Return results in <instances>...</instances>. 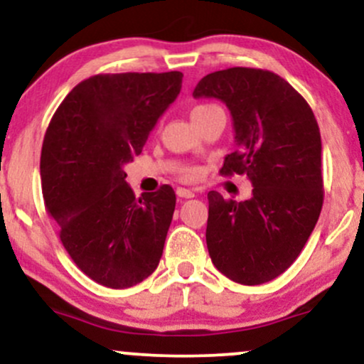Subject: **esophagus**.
Instances as JSON below:
<instances>
[{"instance_id": "1", "label": "esophagus", "mask_w": 364, "mask_h": 364, "mask_svg": "<svg viewBox=\"0 0 364 364\" xmlns=\"http://www.w3.org/2000/svg\"><path fill=\"white\" fill-rule=\"evenodd\" d=\"M176 193L178 196H181V198H193L195 196V191L190 190V188H178Z\"/></svg>"}]
</instances>
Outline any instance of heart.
<instances>
[{
	"label": "heart",
	"mask_w": 364,
	"mask_h": 364,
	"mask_svg": "<svg viewBox=\"0 0 364 364\" xmlns=\"http://www.w3.org/2000/svg\"><path fill=\"white\" fill-rule=\"evenodd\" d=\"M214 107H217V106H214V104H200V106H196L195 109L191 111V118H193V116H196V114H202V112L214 109ZM196 174H198V171H196V169H188L185 173V176L191 179V178H196Z\"/></svg>",
	"instance_id": "obj_1"
}]
</instances>
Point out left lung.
I'll return each mask as SVG.
<instances>
[{
	"label": "left lung",
	"mask_w": 364,
	"mask_h": 364,
	"mask_svg": "<svg viewBox=\"0 0 364 364\" xmlns=\"http://www.w3.org/2000/svg\"><path fill=\"white\" fill-rule=\"evenodd\" d=\"M193 95L229 107L237 150L225 157L220 174H246L253 185L245 202L208 191L212 263L245 286L272 281L299 257L323 205L315 114L282 77L260 68L208 73Z\"/></svg>",
	"instance_id": "8db88e82"
}]
</instances>
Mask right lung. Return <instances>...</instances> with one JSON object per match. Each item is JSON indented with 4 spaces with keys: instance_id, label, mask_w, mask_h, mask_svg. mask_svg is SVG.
Here are the masks:
<instances>
[{
    "instance_id": "add662e5",
    "label": "right lung",
    "mask_w": 364,
    "mask_h": 364,
    "mask_svg": "<svg viewBox=\"0 0 364 364\" xmlns=\"http://www.w3.org/2000/svg\"><path fill=\"white\" fill-rule=\"evenodd\" d=\"M181 80V72L94 75L73 87L46 129V210L75 265L106 287L135 286L162 257L174 190L164 185L136 198L123 166L141 152Z\"/></svg>"
}]
</instances>
